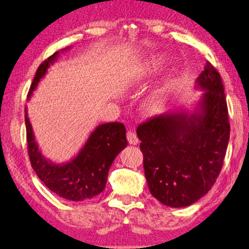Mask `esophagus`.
I'll return each instance as SVG.
<instances>
[{"instance_id": "esophagus-1", "label": "esophagus", "mask_w": 249, "mask_h": 249, "mask_svg": "<svg viewBox=\"0 0 249 249\" xmlns=\"http://www.w3.org/2000/svg\"><path fill=\"white\" fill-rule=\"evenodd\" d=\"M127 140L130 144H137L139 142V139H138L137 134L133 131H128L127 132Z\"/></svg>"}]
</instances>
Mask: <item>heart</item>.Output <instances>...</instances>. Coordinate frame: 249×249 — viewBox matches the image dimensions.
Returning <instances> with one entry per match:
<instances>
[{
  "mask_svg": "<svg viewBox=\"0 0 249 249\" xmlns=\"http://www.w3.org/2000/svg\"><path fill=\"white\" fill-rule=\"evenodd\" d=\"M161 65H162V60L161 59H156L150 67H151L152 69H157V68L160 67Z\"/></svg>",
  "mask_w": 249,
  "mask_h": 249,
  "instance_id": "b5f03b06",
  "label": "heart"
}]
</instances>
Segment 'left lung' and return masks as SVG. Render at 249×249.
I'll list each match as a JSON object with an SVG mask.
<instances>
[{"label":"left lung","mask_w":249,"mask_h":249,"mask_svg":"<svg viewBox=\"0 0 249 249\" xmlns=\"http://www.w3.org/2000/svg\"><path fill=\"white\" fill-rule=\"evenodd\" d=\"M197 84L206 90L201 115H161L137 128L150 193L166 206L198 201L223 168L231 124L221 75L210 62Z\"/></svg>","instance_id":"8db88e82"}]
</instances>
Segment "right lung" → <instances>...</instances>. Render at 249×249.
<instances>
[{"label":"right lung","instance_id":"obj_1","mask_svg":"<svg viewBox=\"0 0 249 249\" xmlns=\"http://www.w3.org/2000/svg\"><path fill=\"white\" fill-rule=\"evenodd\" d=\"M57 56L58 52L39 65L27 97L32 95L39 79ZM25 124L27 152L32 168L48 189L69 201H85L103 192L110 166L128 144L124 124L120 122L101 124L91 133L87 143L74 160L67 164L58 165L47 161L38 151L26 108Z\"/></svg>","mask_w":249,"mask_h":249}]
</instances>
